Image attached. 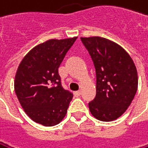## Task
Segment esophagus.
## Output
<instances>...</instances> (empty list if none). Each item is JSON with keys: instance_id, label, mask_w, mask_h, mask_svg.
Instances as JSON below:
<instances>
[{"instance_id": "1", "label": "esophagus", "mask_w": 148, "mask_h": 148, "mask_svg": "<svg viewBox=\"0 0 148 148\" xmlns=\"http://www.w3.org/2000/svg\"><path fill=\"white\" fill-rule=\"evenodd\" d=\"M81 94V91H77V92H74V95L75 96H77H77H79Z\"/></svg>"}]
</instances>
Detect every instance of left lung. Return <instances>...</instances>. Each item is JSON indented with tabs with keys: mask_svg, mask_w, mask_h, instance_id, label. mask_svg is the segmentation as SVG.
Here are the masks:
<instances>
[{
	"mask_svg": "<svg viewBox=\"0 0 148 148\" xmlns=\"http://www.w3.org/2000/svg\"><path fill=\"white\" fill-rule=\"evenodd\" d=\"M92 60L96 72V96L88 103L98 120L120 117L131 105L138 89L136 66L116 43L101 37L80 38Z\"/></svg>",
	"mask_w": 148,
	"mask_h": 148,
	"instance_id": "left-lung-1",
	"label": "left lung"
}]
</instances>
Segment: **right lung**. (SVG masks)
<instances>
[{"label": "right lung", "mask_w": 148, "mask_h": 148, "mask_svg": "<svg viewBox=\"0 0 148 148\" xmlns=\"http://www.w3.org/2000/svg\"><path fill=\"white\" fill-rule=\"evenodd\" d=\"M76 40H49L36 46L16 71L17 99L29 117L44 126L58 124L72 100L73 93L62 86L58 68Z\"/></svg>", "instance_id": "obj_1"}]
</instances>
